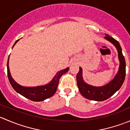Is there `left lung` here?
<instances>
[{"label": "left lung", "mask_w": 130, "mask_h": 130, "mask_svg": "<svg viewBox=\"0 0 130 130\" xmlns=\"http://www.w3.org/2000/svg\"><path fill=\"white\" fill-rule=\"evenodd\" d=\"M104 39L111 42L118 51V59L120 61L118 71L113 78L106 84L103 86L95 87L86 83L82 77V69L79 67V72L77 74V82L78 90L80 94L86 99L96 101H103L112 96L123 85L126 75V62L122 50L118 41L106 35Z\"/></svg>", "instance_id": "obj_1"}]
</instances>
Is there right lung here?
Wrapping results in <instances>:
<instances>
[{"label":"right lung","mask_w":130,"mask_h":130,"mask_svg":"<svg viewBox=\"0 0 130 130\" xmlns=\"http://www.w3.org/2000/svg\"><path fill=\"white\" fill-rule=\"evenodd\" d=\"M19 40H17L15 42V43L13 45L12 48ZM9 57L8 58L7 64V76H8L9 82H10L12 87L17 92L23 96L32 101L36 102L43 101L53 96L57 91L60 77H61L62 75L67 72L69 70V68L67 67L63 70L58 72L54 76V77L52 78V80L47 84L43 85V86H36V87H24V86H22L17 83L12 77L11 75H10V70H9Z\"/></svg>","instance_id":"obj_1"}]
</instances>
